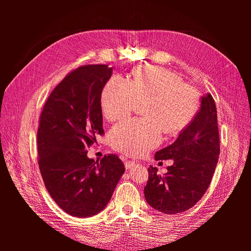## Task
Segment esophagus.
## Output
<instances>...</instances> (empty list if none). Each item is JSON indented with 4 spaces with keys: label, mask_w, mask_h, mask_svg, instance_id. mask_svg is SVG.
Wrapping results in <instances>:
<instances>
[{
    "label": "esophagus",
    "mask_w": 251,
    "mask_h": 251,
    "mask_svg": "<svg viewBox=\"0 0 251 251\" xmlns=\"http://www.w3.org/2000/svg\"><path fill=\"white\" fill-rule=\"evenodd\" d=\"M135 163H136V161L135 160H127V161H126V170H130L132 166H134L135 165Z\"/></svg>",
    "instance_id": "34e87169"
}]
</instances>
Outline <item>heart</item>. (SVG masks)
I'll return each mask as SVG.
<instances>
[{"instance_id":"obj_1","label":"heart","mask_w":251,"mask_h":251,"mask_svg":"<svg viewBox=\"0 0 251 251\" xmlns=\"http://www.w3.org/2000/svg\"><path fill=\"white\" fill-rule=\"evenodd\" d=\"M138 103H144V118L123 121L111 131L113 146L133 156L157 147L163 130L169 134L181 130L197 110L198 95L175 73L150 66L138 68L131 81L113 76L102 90V112L110 121L127 117Z\"/></svg>"}]
</instances>
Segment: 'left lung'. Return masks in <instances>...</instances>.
<instances>
[{
  "label": "left lung",
  "instance_id": "left-lung-1",
  "mask_svg": "<svg viewBox=\"0 0 251 251\" xmlns=\"http://www.w3.org/2000/svg\"><path fill=\"white\" fill-rule=\"evenodd\" d=\"M220 155L217 108L214 98L201 97L198 113L171 146L155 154V160L173 159L168 173L150 165L144 197L163 214L183 212L197 204L210 184Z\"/></svg>",
  "mask_w": 251,
  "mask_h": 251
}]
</instances>
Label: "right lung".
I'll return each instance as SVG.
<instances>
[{"mask_svg": "<svg viewBox=\"0 0 251 251\" xmlns=\"http://www.w3.org/2000/svg\"><path fill=\"white\" fill-rule=\"evenodd\" d=\"M113 68H77L52 91L37 131L39 166L52 199L67 214L89 218L103 210L125 173L110 154L89 158L86 149L103 134L101 93Z\"/></svg>", "mask_w": 251, "mask_h": 251, "instance_id": "1", "label": "right lung"}]
</instances>
